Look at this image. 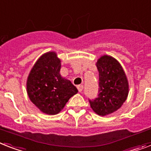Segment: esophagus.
Returning a JSON list of instances; mask_svg holds the SVG:
<instances>
[{
    "instance_id": "obj_1",
    "label": "esophagus",
    "mask_w": 151,
    "mask_h": 151,
    "mask_svg": "<svg viewBox=\"0 0 151 151\" xmlns=\"http://www.w3.org/2000/svg\"><path fill=\"white\" fill-rule=\"evenodd\" d=\"M77 88H78V91H79V92H81L82 91H83V88H84V87H83V85H82V84H80V85H78V86H77Z\"/></svg>"
}]
</instances>
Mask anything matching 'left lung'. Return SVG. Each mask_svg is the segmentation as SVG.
Here are the masks:
<instances>
[{
	"instance_id": "left-lung-1",
	"label": "left lung",
	"mask_w": 151,
	"mask_h": 151,
	"mask_svg": "<svg viewBox=\"0 0 151 151\" xmlns=\"http://www.w3.org/2000/svg\"><path fill=\"white\" fill-rule=\"evenodd\" d=\"M96 67L99 73V94L89 102L95 113L105 116L122 107L128 97L129 82L122 65L112 56H101Z\"/></svg>"
}]
</instances>
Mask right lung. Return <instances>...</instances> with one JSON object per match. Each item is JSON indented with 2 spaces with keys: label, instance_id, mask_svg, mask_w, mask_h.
<instances>
[{
  "label": "right lung",
  "instance_id": "1",
  "mask_svg": "<svg viewBox=\"0 0 151 151\" xmlns=\"http://www.w3.org/2000/svg\"><path fill=\"white\" fill-rule=\"evenodd\" d=\"M61 60L54 51L45 52L35 62L28 76L27 94L42 112L56 115L69 99L78 92L74 85L60 71Z\"/></svg>",
  "mask_w": 151,
  "mask_h": 151
}]
</instances>
